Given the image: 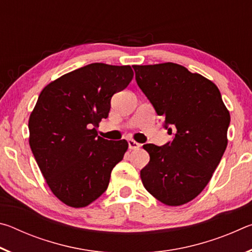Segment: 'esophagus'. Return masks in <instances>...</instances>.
Wrapping results in <instances>:
<instances>
[{"mask_svg": "<svg viewBox=\"0 0 252 252\" xmlns=\"http://www.w3.org/2000/svg\"><path fill=\"white\" fill-rule=\"evenodd\" d=\"M127 144H129V149H131V150H136V149H139L140 147H141V144L135 142L134 140H131V139L127 140Z\"/></svg>", "mask_w": 252, "mask_h": 252, "instance_id": "obj_1", "label": "esophagus"}]
</instances>
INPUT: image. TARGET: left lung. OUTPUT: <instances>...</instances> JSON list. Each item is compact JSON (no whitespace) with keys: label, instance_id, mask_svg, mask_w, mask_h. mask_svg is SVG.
Wrapping results in <instances>:
<instances>
[{"label":"left lung","instance_id":"1","mask_svg":"<svg viewBox=\"0 0 252 252\" xmlns=\"http://www.w3.org/2000/svg\"><path fill=\"white\" fill-rule=\"evenodd\" d=\"M135 81L171 141L144 144L150 161L140 171L153 197L168 206L191 201L204 189L227 148L229 111L219 89L177 63L133 65Z\"/></svg>","mask_w":252,"mask_h":252}]
</instances>
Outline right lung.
Wrapping results in <instances>:
<instances>
[{"instance_id":"right-lung-1","label":"right lung","mask_w":252,"mask_h":252,"mask_svg":"<svg viewBox=\"0 0 252 252\" xmlns=\"http://www.w3.org/2000/svg\"><path fill=\"white\" fill-rule=\"evenodd\" d=\"M133 78L129 65L91 63L62 75L40 93L30 116V147L55 197L70 207L94 201L123 159L126 140L97 136L111 97Z\"/></svg>"}]
</instances>
